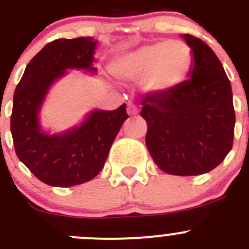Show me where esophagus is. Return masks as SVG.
<instances>
[{"label": "esophagus", "instance_id": "obj_1", "mask_svg": "<svg viewBox=\"0 0 249 249\" xmlns=\"http://www.w3.org/2000/svg\"><path fill=\"white\" fill-rule=\"evenodd\" d=\"M127 113H128L129 116H135V114L138 113L137 106H136V103L133 102V101H129V102L127 103Z\"/></svg>", "mask_w": 249, "mask_h": 249}]
</instances>
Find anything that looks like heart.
I'll use <instances>...</instances> for the list:
<instances>
[{
    "label": "heart",
    "mask_w": 249,
    "mask_h": 249,
    "mask_svg": "<svg viewBox=\"0 0 249 249\" xmlns=\"http://www.w3.org/2000/svg\"><path fill=\"white\" fill-rule=\"evenodd\" d=\"M193 54L183 41H160L151 43L120 57L114 71L127 80L144 76V89L163 92L179 85L190 73Z\"/></svg>",
    "instance_id": "obj_1"
}]
</instances>
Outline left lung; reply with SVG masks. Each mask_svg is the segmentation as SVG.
Wrapping results in <instances>:
<instances>
[{
  "instance_id": "8db88e82",
  "label": "left lung",
  "mask_w": 249,
  "mask_h": 249,
  "mask_svg": "<svg viewBox=\"0 0 249 249\" xmlns=\"http://www.w3.org/2000/svg\"><path fill=\"white\" fill-rule=\"evenodd\" d=\"M192 48L190 78L142 101L146 146L155 163L175 176H198L218 166L233 146L232 89L218 57L202 39L184 35Z\"/></svg>"
}]
</instances>
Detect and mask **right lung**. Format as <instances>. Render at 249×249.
<instances>
[{
	"label": "right lung",
	"mask_w": 249,
	"mask_h": 249,
	"mask_svg": "<svg viewBox=\"0 0 249 249\" xmlns=\"http://www.w3.org/2000/svg\"><path fill=\"white\" fill-rule=\"evenodd\" d=\"M96 43L92 37L47 43L30 61L13 94L11 133L16 155L48 186L72 187L96 177L128 118L122 105L114 111H93L78 128L62 135L50 136L39 129L38 111L50 86L67 68L93 70Z\"/></svg>",
	"instance_id": "right-lung-1"
}]
</instances>
